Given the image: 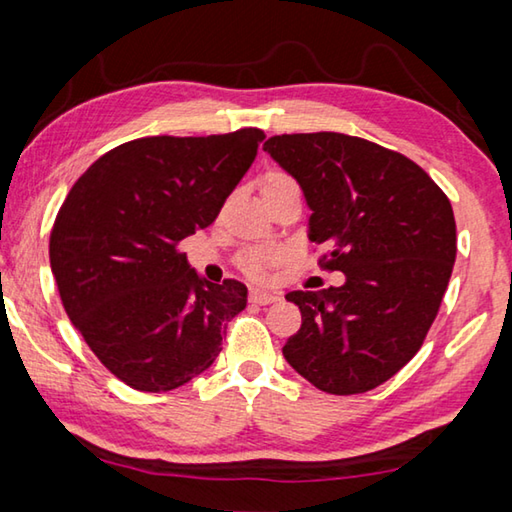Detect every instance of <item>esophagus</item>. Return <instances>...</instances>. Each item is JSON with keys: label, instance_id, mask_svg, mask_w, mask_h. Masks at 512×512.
Returning a JSON list of instances; mask_svg holds the SVG:
<instances>
[{"label": "esophagus", "instance_id": "34e87169", "mask_svg": "<svg viewBox=\"0 0 512 512\" xmlns=\"http://www.w3.org/2000/svg\"><path fill=\"white\" fill-rule=\"evenodd\" d=\"M280 300V293L275 291H264V289H253L250 291V302H255V305H271V302Z\"/></svg>", "mask_w": 512, "mask_h": 512}]
</instances>
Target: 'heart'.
I'll list each match as a JSON object with an SVG mask.
<instances>
[{
    "label": "heart",
    "instance_id": "heart-1",
    "mask_svg": "<svg viewBox=\"0 0 512 512\" xmlns=\"http://www.w3.org/2000/svg\"><path fill=\"white\" fill-rule=\"evenodd\" d=\"M289 185H296V183H293V180L287 176V173L271 171L264 178L262 189H277V187H289ZM280 259H282L280 250H275V248H257V250H248V253L241 257V266H244V271L248 275H262L264 268L268 264L280 262Z\"/></svg>",
    "mask_w": 512,
    "mask_h": 512
}]
</instances>
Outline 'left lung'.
<instances>
[{"label": "left lung", "mask_w": 512, "mask_h": 512, "mask_svg": "<svg viewBox=\"0 0 512 512\" xmlns=\"http://www.w3.org/2000/svg\"><path fill=\"white\" fill-rule=\"evenodd\" d=\"M264 151L298 180L309 241L341 287L291 291L302 325L282 354L332 395L366 393L409 363L456 259L452 203L413 160L343 133L275 135Z\"/></svg>", "instance_id": "1"}]
</instances>
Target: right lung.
Wrapping results in <instances>:
<instances>
[{
  "mask_svg": "<svg viewBox=\"0 0 512 512\" xmlns=\"http://www.w3.org/2000/svg\"><path fill=\"white\" fill-rule=\"evenodd\" d=\"M264 137H142L69 189L49 237L51 273L85 343L135 391H173L205 372L246 307V284L207 282L178 244L216 219Z\"/></svg>",
  "mask_w": 512,
  "mask_h": 512,
  "instance_id": "right-lung-1",
  "label": "right lung"
}]
</instances>
